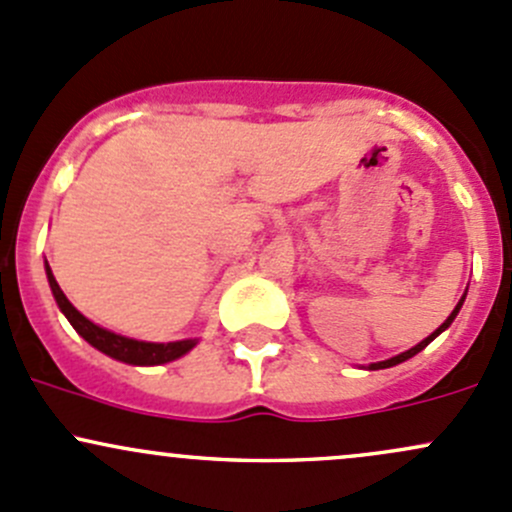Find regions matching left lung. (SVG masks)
Here are the masks:
<instances>
[{"instance_id":"obj_1","label":"left lung","mask_w":512,"mask_h":512,"mask_svg":"<svg viewBox=\"0 0 512 512\" xmlns=\"http://www.w3.org/2000/svg\"><path fill=\"white\" fill-rule=\"evenodd\" d=\"M464 299H466V292H464V297L459 299V304L454 306V311H451V314L446 316V321H444V324H441V326H439L437 331H434V333H429V336L424 338V341H419L417 346H412V348H410V351H405V353H400V355H392V358H387V360H380V363H370V365H368V370H383V368H392V365H400V363H405V360L414 358V355H417L419 351H424V348H427L429 343H432L434 338L439 336V333H444L446 328L451 326V321L456 319V314H459V311H461V306H464Z\"/></svg>"}]
</instances>
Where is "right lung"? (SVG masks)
Masks as SVG:
<instances>
[{"label":"right lung","instance_id":"obj_1","mask_svg":"<svg viewBox=\"0 0 512 512\" xmlns=\"http://www.w3.org/2000/svg\"><path fill=\"white\" fill-rule=\"evenodd\" d=\"M43 267H46L48 287H51L53 299H56L61 314L66 316L75 331H78L90 346L98 348L100 353L110 355V358L120 360V363H127V365H164V363H171V360L181 358V355H186L191 348H196L198 338H184V341H169V343L137 341V338L120 336V333L107 331V328L93 324L88 316L80 314L71 301H68L66 294H63V289L58 287L48 262H43Z\"/></svg>","mask_w":512,"mask_h":512}]
</instances>
